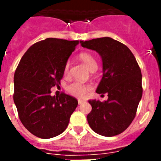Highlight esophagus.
<instances>
[{
	"label": "esophagus",
	"mask_w": 161,
	"mask_h": 161,
	"mask_svg": "<svg viewBox=\"0 0 161 161\" xmlns=\"http://www.w3.org/2000/svg\"><path fill=\"white\" fill-rule=\"evenodd\" d=\"M78 104H82V103H84V100H82V99H78Z\"/></svg>",
	"instance_id": "esophagus-1"
}]
</instances>
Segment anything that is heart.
Wrapping results in <instances>:
<instances>
[{"label": "heart", "mask_w": 161, "mask_h": 161, "mask_svg": "<svg viewBox=\"0 0 161 161\" xmlns=\"http://www.w3.org/2000/svg\"><path fill=\"white\" fill-rule=\"evenodd\" d=\"M79 60L83 63V64L87 67L88 70L95 71L98 68V63L95 58L92 54L88 53H82L78 56ZM69 71V63H67L64 67V74H68ZM90 85L88 84H83L79 82H73L68 86L67 90L71 95L74 96L76 98H83L87 95L88 90H90Z\"/></svg>", "instance_id": "heart-1"}]
</instances>
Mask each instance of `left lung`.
I'll return each instance as SVG.
<instances>
[{"label": "left lung", "mask_w": 161, "mask_h": 161, "mask_svg": "<svg viewBox=\"0 0 161 161\" xmlns=\"http://www.w3.org/2000/svg\"><path fill=\"white\" fill-rule=\"evenodd\" d=\"M94 50L103 61V78L96 92L108 93L107 101L89 100L92 110L88 125L98 135L112 137L124 132L135 119L142 97V74L135 56L127 46L111 37L80 41Z\"/></svg>", "instance_id": "1"}]
</instances>
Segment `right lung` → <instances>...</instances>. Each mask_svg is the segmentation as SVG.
I'll return each mask as SVG.
<instances>
[{
  "label": "right lung",
  "instance_id": "1",
  "mask_svg": "<svg viewBox=\"0 0 161 161\" xmlns=\"http://www.w3.org/2000/svg\"><path fill=\"white\" fill-rule=\"evenodd\" d=\"M79 41L47 38L30 47L14 74V103L19 119L29 132L50 139L68 127L78 100L65 93L52 96L59 86L64 67Z\"/></svg>",
  "mask_w": 161,
  "mask_h": 161
}]
</instances>
